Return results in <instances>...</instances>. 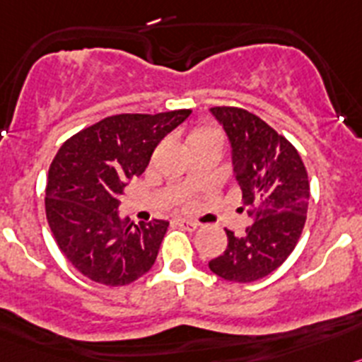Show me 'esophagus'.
<instances>
[{
	"mask_svg": "<svg viewBox=\"0 0 362 362\" xmlns=\"http://www.w3.org/2000/svg\"><path fill=\"white\" fill-rule=\"evenodd\" d=\"M177 226H180L184 230H189V233H193V230L198 229V223H197V221L184 220V218H178V220H177Z\"/></svg>",
	"mask_w": 362,
	"mask_h": 362,
	"instance_id": "esophagus-1",
	"label": "esophagus"
}]
</instances>
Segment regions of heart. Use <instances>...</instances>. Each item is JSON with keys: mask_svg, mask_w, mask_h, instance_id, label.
I'll return each mask as SVG.
<instances>
[{"mask_svg": "<svg viewBox=\"0 0 362 362\" xmlns=\"http://www.w3.org/2000/svg\"><path fill=\"white\" fill-rule=\"evenodd\" d=\"M213 136H218V139H220V135H218L216 132H213V129H207V132L197 133V135L193 136V141H198V139H213ZM193 141H191V142H193Z\"/></svg>", "mask_w": 362, "mask_h": 362, "instance_id": "1", "label": "heart"}]
</instances>
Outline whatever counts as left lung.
Here are the masks:
<instances>
[{"label":"left lung","instance_id":"obj_1","mask_svg":"<svg viewBox=\"0 0 362 362\" xmlns=\"http://www.w3.org/2000/svg\"><path fill=\"white\" fill-rule=\"evenodd\" d=\"M211 113L230 142L234 178L252 223L242 236L226 229L227 249L209 269L227 281H258L291 256L301 236L310 198L307 169L298 149L258 115L233 106Z\"/></svg>","mask_w":362,"mask_h":362}]
</instances>
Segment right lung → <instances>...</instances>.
<instances>
[{
    "label": "right lung",
    "mask_w": 362,
    "mask_h": 362,
    "mask_svg": "<svg viewBox=\"0 0 362 362\" xmlns=\"http://www.w3.org/2000/svg\"><path fill=\"white\" fill-rule=\"evenodd\" d=\"M189 115L191 110L106 117L59 148L48 169L47 220L64 258L88 279L122 286L153 267L169 221L135 226L119 216V197Z\"/></svg>",
    "instance_id": "obj_1"
}]
</instances>
